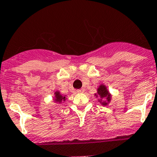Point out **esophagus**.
I'll return each mask as SVG.
<instances>
[{"label":"esophagus","instance_id":"obj_1","mask_svg":"<svg viewBox=\"0 0 157 157\" xmlns=\"http://www.w3.org/2000/svg\"><path fill=\"white\" fill-rule=\"evenodd\" d=\"M83 91H84V89H79V90H77V93H83Z\"/></svg>","mask_w":157,"mask_h":157}]
</instances>
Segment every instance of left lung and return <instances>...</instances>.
Listing matches in <instances>:
<instances>
[{
    "instance_id": "8db88e82",
    "label": "left lung",
    "mask_w": 157,
    "mask_h": 157,
    "mask_svg": "<svg viewBox=\"0 0 157 157\" xmlns=\"http://www.w3.org/2000/svg\"><path fill=\"white\" fill-rule=\"evenodd\" d=\"M97 97H100V100H99V102L101 103L102 105L103 106H106L108 103L110 102L111 100V94H109V91H108L107 88L105 85L101 84L100 85V86L97 89V94H95V96ZM102 99H103V101H102Z\"/></svg>"
}]
</instances>
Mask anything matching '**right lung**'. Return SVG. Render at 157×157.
<instances>
[{"instance_id": "1", "label": "right lung", "mask_w": 157, "mask_h": 157, "mask_svg": "<svg viewBox=\"0 0 157 157\" xmlns=\"http://www.w3.org/2000/svg\"><path fill=\"white\" fill-rule=\"evenodd\" d=\"M66 99V96L61 95L59 91H55L54 93V102L55 103H60L62 101H65Z\"/></svg>"}]
</instances>
